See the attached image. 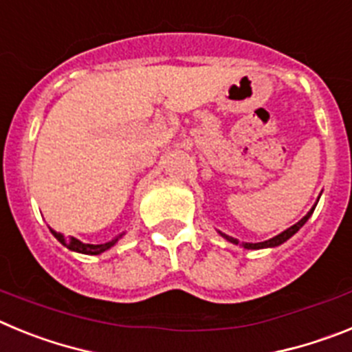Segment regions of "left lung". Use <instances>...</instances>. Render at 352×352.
<instances>
[{"label":"left lung","instance_id":"obj_1","mask_svg":"<svg viewBox=\"0 0 352 352\" xmlns=\"http://www.w3.org/2000/svg\"><path fill=\"white\" fill-rule=\"evenodd\" d=\"M314 210H316V206L312 208V210L309 211V213L305 214L303 219L300 220V222H296L294 223V226H291L289 227V229H285L284 232H280V234L278 236H275V238H272V239H268V241H261V243H239V239H236V238H232V236H227V234H222V232H220V234L223 236V238L227 239V241H231V243H234V245H241V247H245V248H254V250H256V248H268V247H278V245H282L284 243V241H287L289 238H291L292 234H296L298 231H300L301 227H303V223L307 222V220L310 219V214L314 213Z\"/></svg>","mask_w":352,"mask_h":352}]
</instances>
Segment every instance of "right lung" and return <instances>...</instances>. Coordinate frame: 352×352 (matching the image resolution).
Instances as JSON below:
<instances>
[{"mask_svg": "<svg viewBox=\"0 0 352 352\" xmlns=\"http://www.w3.org/2000/svg\"><path fill=\"white\" fill-rule=\"evenodd\" d=\"M52 234L56 236V239L60 241L61 245H65L67 248H70V250H76L79 252V254H88V256H98V254H102V252L109 250V248L113 247L114 243H116L118 239H120V236H118L116 239H113V241H109V243H102V245H89V243H82V241H79V239L72 238V236H63L60 234V232H54L52 231Z\"/></svg>", "mask_w": 352, "mask_h": 352, "instance_id": "obj_1", "label": "right lung"}]
</instances>
